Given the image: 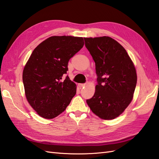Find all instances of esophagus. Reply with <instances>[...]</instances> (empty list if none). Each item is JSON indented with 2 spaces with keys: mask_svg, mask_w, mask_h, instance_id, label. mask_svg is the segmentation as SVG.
Here are the masks:
<instances>
[{
  "mask_svg": "<svg viewBox=\"0 0 159 159\" xmlns=\"http://www.w3.org/2000/svg\"><path fill=\"white\" fill-rule=\"evenodd\" d=\"M85 86H86V84H78V86H79L80 88H82L84 87Z\"/></svg>",
  "mask_w": 159,
  "mask_h": 159,
  "instance_id": "1",
  "label": "esophagus"
}]
</instances>
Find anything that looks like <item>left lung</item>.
I'll list each match as a JSON object with an SVG mask.
<instances>
[{"mask_svg":"<svg viewBox=\"0 0 159 159\" xmlns=\"http://www.w3.org/2000/svg\"><path fill=\"white\" fill-rule=\"evenodd\" d=\"M84 41L95 62L98 83L87 104L100 118L113 119L132 100L137 83L134 63L125 49L113 38H84Z\"/></svg>","mask_w":159,"mask_h":159,"instance_id":"obj_1","label":"left lung"}]
</instances>
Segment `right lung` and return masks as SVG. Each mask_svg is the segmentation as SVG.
I'll return each mask as SVG.
<instances>
[{
  "mask_svg": "<svg viewBox=\"0 0 159 159\" xmlns=\"http://www.w3.org/2000/svg\"><path fill=\"white\" fill-rule=\"evenodd\" d=\"M84 44L83 38L51 36L34 50L23 71L26 98L40 117L52 119L66 109L76 94L68 62Z\"/></svg>",
  "mask_w": 159,
  "mask_h": 159,
  "instance_id": "obj_1",
  "label": "right lung"
}]
</instances>
